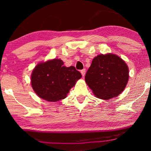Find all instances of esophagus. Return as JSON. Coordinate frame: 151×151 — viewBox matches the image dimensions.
Here are the masks:
<instances>
[{"label": "esophagus", "instance_id": "esophagus-1", "mask_svg": "<svg viewBox=\"0 0 151 151\" xmlns=\"http://www.w3.org/2000/svg\"><path fill=\"white\" fill-rule=\"evenodd\" d=\"M85 73H86V69H82V71H81V73H82V76H85Z\"/></svg>", "mask_w": 151, "mask_h": 151}]
</instances>
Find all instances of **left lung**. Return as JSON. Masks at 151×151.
I'll list each match as a JSON object with an SVG mask.
<instances>
[{
  "label": "left lung",
  "mask_w": 151,
  "mask_h": 151,
  "mask_svg": "<svg viewBox=\"0 0 151 151\" xmlns=\"http://www.w3.org/2000/svg\"><path fill=\"white\" fill-rule=\"evenodd\" d=\"M129 67L113 53L100 54L93 59L85 76V82L93 93L102 100L118 96L129 81Z\"/></svg>",
  "instance_id": "1"
}]
</instances>
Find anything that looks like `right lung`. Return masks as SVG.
<instances>
[{
    "label": "right lung",
    "mask_w": 151,
    "mask_h": 151,
    "mask_svg": "<svg viewBox=\"0 0 151 151\" xmlns=\"http://www.w3.org/2000/svg\"><path fill=\"white\" fill-rule=\"evenodd\" d=\"M81 73L71 67L64 66L63 61L54 58L38 63L31 75V84L39 98L51 102L63 100Z\"/></svg>",
    "instance_id": "right-lung-1"
}]
</instances>
